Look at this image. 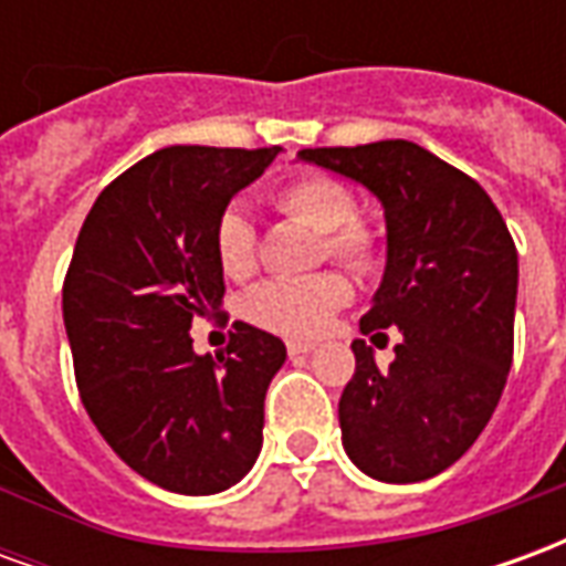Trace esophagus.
<instances>
[{"mask_svg": "<svg viewBox=\"0 0 566 566\" xmlns=\"http://www.w3.org/2000/svg\"><path fill=\"white\" fill-rule=\"evenodd\" d=\"M308 352H315V343H303V339H291V343H287V355L291 357L308 355Z\"/></svg>", "mask_w": 566, "mask_h": 566, "instance_id": "obj_1", "label": "esophagus"}]
</instances>
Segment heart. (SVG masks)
I'll return each instance as SVG.
<instances>
[{
  "label": "heart",
  "instance_id": "obj_1",
  "mask_svg": "<svg viewBox=\"0 0 566 566\" xmlns=\"http://www.w3.org/2000/svg\"><path fill=\"white\" fill-rule=\"evenodd\" d=\"M279 206L291 218L324 235L327 254L348 266H367L373 258V235L355 221L357 202L333 178L306 175L279 190ZM214 258L227 279H245L258 263V233L245 206L230 202L214 221ZM352 300V287L336 272H321L306 279H272L258 284L242 303L248 321L282 336H315L336 308Z\"/></svg>",
  "mask_w": 566,
  "mask_h": 566
}]
</instances>
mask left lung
Wrapping results in <instances>:
<instances>
[{"label": "left lung", "mask_w": 566, "mask_h": 566, "mask_svg": "<svg viewBox=\"0 0 566 566\" xmlns=\"http://www.w3.org/2000/svg\"><path fill=\"white\" fill-rule=\"evenodd\" d=\"M296 160L367 187L385 209V275L360 331L400 327L394 364L352 343L345 454L379 482H424L473 446L512 367L518 254L470 175L406 139L306 148Z\"/></svg>", "instance_id": "obj_1"}]
</instances>
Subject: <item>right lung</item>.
Returning <instances> with one entry per match:
<instances>
[{
	"instance_id": "add662e5",
	"label": "right lung",
	"mask_w": 566,
	"mask_h": 566,
	"mask_svg": "<svg viewBox=\"0 0 566 566\" xmlns=\"http://www.w3.org/2000/svg\"><path fill=\"white\" fill-rule=\"evenodd\" d=\"M282 148L172 145L93 202L63 284L81 403L129 470L175 494H218L254 467L284 343L245 321L221 355L190 324L223 303L214 221Z\"/></svg>"
}]
</instances>
